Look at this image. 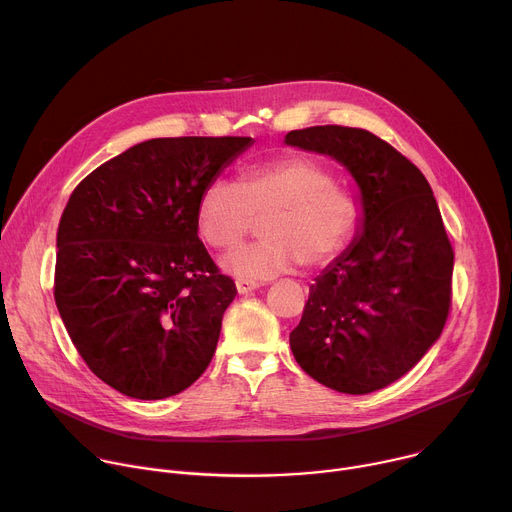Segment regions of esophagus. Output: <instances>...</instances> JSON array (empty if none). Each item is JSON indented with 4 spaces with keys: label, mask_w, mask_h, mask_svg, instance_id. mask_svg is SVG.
<instances>
[{
    "label": "esophagus",
    "mask_w": 512,
    "mask_h": 512,
    "mask_svg": "<svg viewBox=\"0 0 512 512\" xmlns=\"http://www.w3.org/2000/svg\"><path fill=\"white\" fill-rule=\"evenodd\" d=\"M259 287L257 281H251V279H237V291L243 296L251 294V291H255Z\"/></svg>",
    "instance_id": "34e87169"
}]
</instances>
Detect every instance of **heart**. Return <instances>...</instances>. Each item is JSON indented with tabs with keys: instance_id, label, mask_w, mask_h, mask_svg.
<instances>
[{
	"instance_id": "b5f03b06",
	"label": "heart",
	"mask_w": 512,
	"mask_h": 512,
	"mask_svg": "<svg viewBox=\"0 0 512 512\" xmlns=\"http://www.w3.org/2000/svg\"><path fill=\"white\" fill-rule=\"evenodd\" d=\"M261 221V243L237 249L223 267L263 281L296 269H320L338 259L360 225V202L332 174L304 156H283L243 172L239 184L210 180L196 204V231L218 251L237 247Z\"/></svg>"
}]
</instances>
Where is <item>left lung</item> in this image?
Returning a JSON list of instances; mask_svg holds the SVG:
<instances>
[{
  "label": "left lung",
  "instance_id": "obj_1",
  "mask_svg": "<svg viewBox=\"0 0 512 512\" xmlns=\"http://www.w3.org/2000/svg\"><path fill=\"white\" fill-rule=\"evenodd\" d=\"M285 143L344 164L364 210V231L310 285L291 352L314 381L373 393L415 367L452 310L454 249L440 208L417 166L367 129L314 125Z\"/></svg>",
  "mask_w": 512,
  "mask_h": 512
}]
</instances>
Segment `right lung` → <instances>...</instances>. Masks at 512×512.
Here are the masks:
<instances>
[{
  "label": "right lung",
  "instance_id": "add662e5",
  "mask_svg": "<svg viewBox=\"0 0 512 512\" xmlns=\"http://www.w3.org/2000/svg\"><path fill=\"white\" fill-rule=\"evenodd\" d=\"M251 137H158L93 170L62 212L54 302L87 367L143 401L188 389L237 296L196 231L204 186Z\"/></svg>",
  "mask_w": 512,
  "mask_h": 512
}]
</instances>
